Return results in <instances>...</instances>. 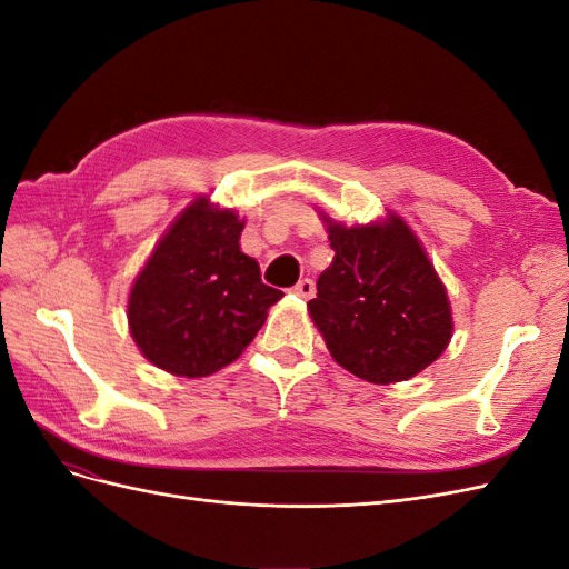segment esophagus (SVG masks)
<instances>
[{
  "label": "esophagus",
  "instance_id": "esophagus-1",
  "mask_svg": "<svg viewBox=\"0 0 569 569\" xmlns=\"http://www.w3.org/2000/svg\"><path fill=\"white\" fill-rule=\"evenodd\" d=\"M295 295H297V297H301V299H311V297L316 295V282H313V280H308V278L299 280V282H297V287H295Z\"/></svg>",
  "mask_w": 569,
  "mask_h": 569
}]
</instances>
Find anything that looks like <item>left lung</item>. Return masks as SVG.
Segmentation results:
<instances>
[{"label": "left lung", "mask_w": 569, "mask_h": 569, "mask_svg": "<svg viewBox=\"0 0 569 569\" xmlns=\"http://www.w3.org/2000/svg\"><path fill=\"white\" fill-rule=\"evenodd\" d=\"M335 261L308 301L341 368L372 385L422 372L453 335L446 287L401 216L347 228L322 213Z\"/></svg>", "instance_id": "obj_1"}]
</instances>
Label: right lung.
Listing matches in <instances>:
<instances>
[{"instance_id": "obj_1", "label": "right lung", "mask_w": 569, "mask_h": 569, "mask_svg": "<svg viewBox=\"0 0 569 569\" xmlns=\"http://www.w3.org/2000/svg\"><path fill=\"white\" fill-rule=\"evenodd\" d=\"M242 230L234 211L199 197L153 247L128 299L130 335L149 363L206 377L253 341L284 295L263 284L256 258L239 249Z\"/></svg>"}]
</instances>
